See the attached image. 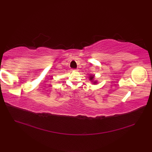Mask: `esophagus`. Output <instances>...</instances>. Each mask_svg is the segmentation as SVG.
Instances as JSON below:
<instances>
[{
  "label": "esophagus",
  "mask_w": 152,
  "mask_h": 152,
  "mask_svg": "<svg viewBox=\"0 0 152 152\" xmlns=\"http://www.w3.org/2000/svg\"><path fill=\"white\" fill-rule=\"evenodd\" d=\"M78 69H72V71H77Z\"/></svg>",
  "instance_id": "obj_1"
}]
</instances>
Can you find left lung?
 <instances>
[{
  "mask_svg": "<svg viewBox=\"0 0 152 152\" xmlns=\"http://www.w3.org/2000/svg\"><path fill=\"white\" fill-rule=\"evenodd\" d=\"M94 79H95V75H90V76H89V80L90 81H91V82H93V84H96V83H97V82L96 81H94Z\"/></svg>",
  "mask_w": 152,
  "mask_h": 152,
  "instance_id": "obj_1",
  "label": "left lung"
}]
</instances>
